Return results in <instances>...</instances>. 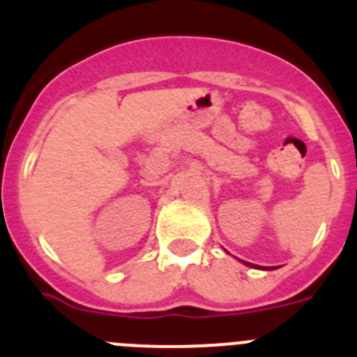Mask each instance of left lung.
Wrapping results in <instances>:
<instances>
[{
	"label": "left lung",
	"mask_w": 357,
	"mask_h": 357,
	"mask_svg": "<svg viewBox=\"0 0 357 357\" xmlns=\"http://www.w3.org/2000/svg\"><path fill=\"white\" fill-rule=\"evenodd\" d=\"M243 263H245V264H248V266H254V264H252V263H247V261H243Z\"/></svg>",
	"instance_id": "left-lung-1"
}]
</instances>
